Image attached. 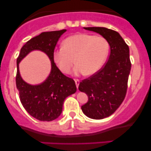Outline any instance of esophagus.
<instances>
[{
  "mask_svg": "<svg viewBox=\"0 0 151 151\" xmlns=\"http://www.w3.org/2000/svg\"><path fill=\"white\" fill-rule=\"evenodd\" d=\"M75 84H76V86H77V88L78 89V87H79V82H80V81L79 80V79H75Z\"/></svg>",
  "mask_w": 151,
  "mask_h": 151,
  "instance_id": "1",
  "label": "esophagus"
}]
</instances>
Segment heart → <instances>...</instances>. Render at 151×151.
I'll list each match as a JSON object with an SVG mask.
<instances>
[{
    "label": "heart",
    "instance_id": "b5f03b06",
    "mask_svg": "<svg viewBox=\"0 0 151 151\" xmlns=\"http://www.w3.org/2000/svg\"><path fill=\"white\" fill-rule=\"evenodd\" d=\"M109 44L105 37L80 33L67 37L63 46L54 51L53 59L60 70L69 74L76 62L75 74L91 75L100 70L107 58Z\"/></svg>",
    "mask_w": 151,
    "mask_h": 151
}]
</instances>
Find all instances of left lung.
<instances>
[{
	"label": "left lung",
	"mask_w": 151,
	"mask_h": 151,
	"mask_svg": "<svg viewBox=\"0 0 151 151\" xmlns=\"http://www.w3.org/2000/svg\"><path fill=\"white\" fill-rule=\"evenodd\" d=\"M84 28L100 34L110 45L107 62L79 85V91L88 96V101L81 106L83 113L91 119H102L114 114L125 99L131 67L129 48L116 31L102 27Z\"/></svg>",
	"instance_id": "8db88e82"
}]
</instances>
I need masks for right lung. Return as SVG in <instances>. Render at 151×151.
I'll return each instance as SVG.
<instances>
[{
    "label": "right lung",
    "mask_w": 151,
    "mask_h": 151,
    "mask_svg": "<svg viewBox=\"0 0 151 151\" xmlns=\"http://www.w3.org/2000/svg\"><path fill=\"white\" fill-rule=\"evenodd\" d=\"M67 30L44 32L32 37L22 47L17 58L16 87L24 109L32 117L43 121H51L60 116L66 98L77 91L74 79L61 72L55 65L53 52L59 39ZM44 51L49 57L52 70L48 79L39 86H30L22 80L19 72V62L31 51Z\"/></svg>",
    "instance_id": "1"
}]
</instances>
